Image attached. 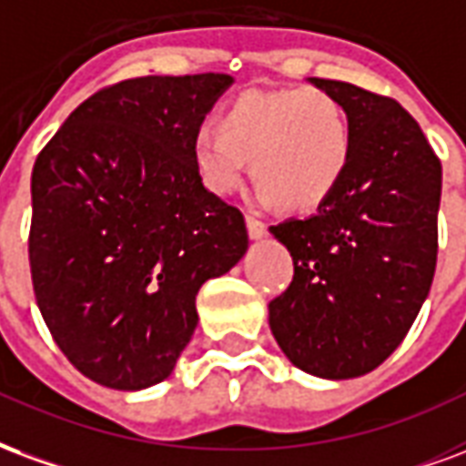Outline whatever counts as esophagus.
<instances>
[{
    "instance_id": "esophagus-1",
    "label": "esophagus",
    "mask_w": 466,
    "mask_h": 466,
    "mask_svg": "<svg viewBox=\"0 0 466 466\" xmlns=\"http://www.w3.org/2000/svg\"><path fill=\"white\" fill-rule=\"evenodd\" d=\"M246 226H248V236L253 238V240H260V238H263L268 233L266 223H263V220L253 218V216H248Z\"/></svg>"
}]
</instances>
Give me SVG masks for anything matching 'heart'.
Segmentation results:
<instances>
[{
    "mask_svg": "<svg viewBox=\"0 0 466 466\" xmlns=\"http://www.w3.org/2000/svg\"><path fill=\"white\" fill-rule=\"evenodd\" d=\"M350 146L348 114L330 91H246L223 111L220 128H196L191 161L210 193L230 196L253 158L260 198L312 210L338 191Z\"/></svg>",
    "mask_w": 466,
    "mask_h": 466,
    "instance_id": "heart-1",
    "label": "heart"
}]
</instances>
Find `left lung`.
Here are the masks:
<instances>
[{"label":"left lung","mask_w":466,"mask_h":466,"mask_svg":"<svg viewBox=\"0 0 466 466\" xmlns=\"http://www.w3.org/2000/svg\"><path fill=\"white\" fill-rule=\"evenodd\" d=\"M310 84L348 114L350 163L315 216L270 226L295 275L268 320L295 368L350 380L395 352L430 293L442 163L395 98L345 81Z\"/></svg>","instance_id":"obj_1"}]
</instances>
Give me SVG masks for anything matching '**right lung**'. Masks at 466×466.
Masks as SVG:
<instances>
[{
	"mask_svg": "<svg viewBox=\"0 0 466 466\" xmlns=\"http://www.w3.org/2000/svg\"><path fill=\"white\" fill-rule=\"evenodd\" d=\"M228 74L138 76L71 111L32 171L29 266L81 375L136 392L171 375L196 295L248 250L243 213L200 183L191 138Z\"/></svg>",
	"mask_w": 466,
	"mask_h": 466,
	"instance_id": "obj_1",
	"label": "right lung"
}]
</instances>
